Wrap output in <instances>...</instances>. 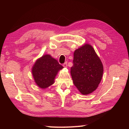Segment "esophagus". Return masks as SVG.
I'll list each match as a JSON object with an SVG mask.
<instances>
[{"instance_id": "34e87169", "label": "esophagus", "mask_w": 129, "mask_h": 129, "mask_svg": "<svg viewBox=\"0 0 129 129\" xmlns=\"http://www.w3.org/2000/svg\"><path fill=\"white\" fill-rule=\"evenodd\" d=\"M63 67L64 68H67V62H65L64 64H63Z\"/></svg>"}]
</instances>
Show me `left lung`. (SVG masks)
<instances>
[{
  "label": "left lung",
  "instance_id": "1",
  "mask_svg": "<svg viewBox=\"0 0 129 129\" xmlns=\"http://www.w3.org/2000/svg\"><path fill=\"white\" fill-rule=\"evenodd\" d=\"M71 74L74 85L80 93L86 95L97 88L103 75L101 60L90 44H84L74 52Z\"/></svg>",
  "mask_w": 129,
  "mask_h": 129
}]
</instances>
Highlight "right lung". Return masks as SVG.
I'll use <instances>...</instances> for the list:
<instances>
[{"label":"right lung","mask_w":129,"mask_h":129,"mask_svg":"<svg viewBox=\"0 0 129 129\" xmlns=\"http://www.w3.org/2000/svg\"><path fill=\"white\" fill-rule=\"evenodd\" d=\"M62 68V65L51 55L45 54L36 60L32 73L37 85L45 89L53 84L58 72Z\"/></svg>","instance_id":"right-lung-1"}]
</instances>
